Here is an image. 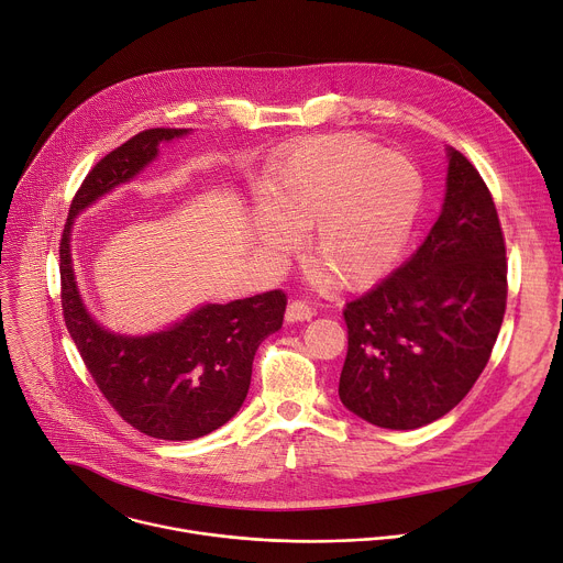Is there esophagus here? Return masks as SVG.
I'll return each mask as SVG.
<instances>
[{
  "label": "esophagus",
  "mask_w": 563,
  "mask_h": 563,
  "mask_svg": "<svg viewBox=\"0 0 563 563\" xmlns=\"http://www.w3.org/2000/svg\"><path fill=\"white\" fill-rule=\"evenodd\" d=\"M316 316V310L308 306V301H301V299H292L286 308V322H308L310 318Z\"/></svg>",
  "instance_id": "esophagus-1"
}]
</instances>
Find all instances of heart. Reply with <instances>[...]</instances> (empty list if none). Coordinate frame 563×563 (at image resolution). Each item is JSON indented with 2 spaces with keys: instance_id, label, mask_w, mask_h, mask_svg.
Here are the masks:
<instances>
[{
  "instance_id": "obj_1",
  "label": "heart",
  "mask_w": 563,
  "mask_h": 563,
  "mask_svg": "<svg viewBox=\"0 0 563 563\" xmlns=\"http://www.w3.org/2000/svg\"><path fill=\"white\" fill-rule=\"evenodd\" d=\"M422 201L416 165L357 134L297 147L260 183L262 243L286 250L306 234V260L344 288L387 275L400 260Z\"/></svg>"
}]
</instances>
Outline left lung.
<instances>
[{"label": "left lung", "instance_id": "left-lung-1", "mask_svg": "<svg viewBox=\"0 0 563 563\" xmlns=\"http://www.w3.org/2000/svg\"><path fill=\"white\" fill-rule=\"evenodd\" d=\"M439 221L416 253L344 306L340 400L385 429L452 411L483 373L508 301L506 239L478 169L448 150Z\"/></svg>", "mask_w": 563, "mask_h": 563}]
</instances>
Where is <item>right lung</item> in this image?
<instances>
[{
  "mask_svg": "<svg viewBox=\"0 0 563 563\" xmlns=\"http://www.w3.org/2000/svg\"><path fill=\"white\" fill-rule=\"evenodd\" d=\"M183 134L187 130H145L100 158L76 192L59 239L62 316L80 357L115 413L161 441L201 439L239 411L255 353L282 329L288 301L284 290H268L206 303L167 331L143 338L109 333L87 313L71 262L74 219L154 161L161 141Z\"/></svg>",
  "mask_w": 563,
  "mask_h": 563,
  "instance_id": "obj_1",
  "label": "right lung"
}]
</instances>
